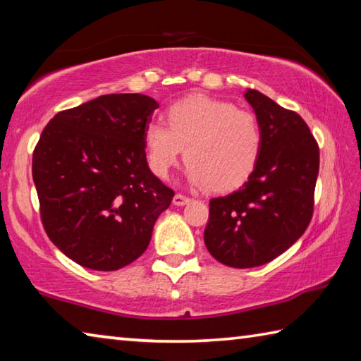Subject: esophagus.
Returning a JSON list of instances; mask_svg holds the SVG:
<instances>
[{
  "mask_svg": "<svg viewBox=\"0 0 361 361\" xmlns=\"http://www.w3.org/2000/svg\"><path fill=\"white\" fill-rule=\"evenodd\" d=\"M173 203L176 206H184L187 203H190V198L185 197V195H182V193H176L174 198H173Z\"/></svg>",
  "mask_w": 361,
  "mask_h": 361,
  "instance_id": "1",
  "label": "esophagus"
}]
</instances>
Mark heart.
<instances>
[{
    "mask_svg": "<svg viewBox=\"0 0 361 361\" xmlns=\"http://www.w3.org/2000/svg\"><path fill=\"white\" fill-rule=\"evenodd\" d=\"M144 140L149 166L157 176L166 177L185 149L192 184L226 192L243 184L256 168L262 129L250 110L192 96L171 105L168 126L152 121Z\"/></svg>",
    "mask_w": 361,
    "mask_h": 361,
    "instance_id": "heart-1",
    "label": "heart"
}]
</instances>
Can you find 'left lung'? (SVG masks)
<instances>
[{
	"label": "left lung",
	"instance_id": "1",
	"mask_svg": "<svg viewBox=\"0 0 361 361\" xmlns=\"http://www.w3.org/2000/svg\"><path fill=\"white\" fill-rule=\"evenodd\" d=\"M245 99L262 129V150L238 190L209 202L204 245L235 269L259 267L293 246L309 227L320 150L296 111L256 90Z\"/></svg>",
	"mask_w": 361,
	"mask_h": 361
}]
</instances>
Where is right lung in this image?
<instances>
[{
    "label": "right lung",
    "mask_w": 361,
    "mask_h": 361,
    "mask_svg": "<svg viewBox=\"0 0 361 361\" xmlns=\"http://www.w3.org/2000/svg\"><path fill=\"white\" fill-rule=\"evenodd\" d=\"M158 109L144 94H107L52 118L33 152L41 222L65 256L118 270L142 256L174 190L152 173L145 129Z\"/></svg>",
    "instance_id": "obj_1"
}]
</instances>
